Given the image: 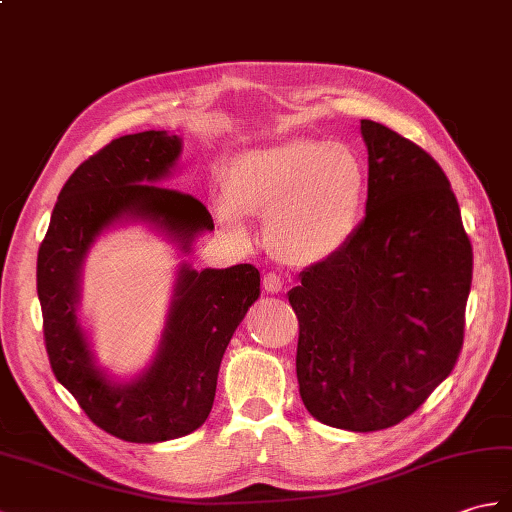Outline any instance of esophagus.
I'll list each match as a JSON object with an SVG mask.
<instances>
[{"mask_svg":"<svg viewBox=\"0 0 512 512\" xmlns=\"http://www.w3.org/2000/svg\"><path fill=\"white\" fill-rule=\"evenodd\" d=\"M264 290L270 294H277L283 290V279L277 275V272H266L264 275Z\"/></svg>","mask_w":512,"mask_h":512,"instance_id":"esophagus-1","label":"esophagus"}]
</instances>
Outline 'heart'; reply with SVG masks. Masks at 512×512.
<instances>
[{
  "mask_svg": "<svg viewBox=\"0 0 512 512\" xmlns=\"http://www.w3.org/2000/svg\"><path fill=\"white\" fill-rule=\"evenodd\" d=\"M366 172L358 154L323 139H290L231 161L222 227L246 237L244 211L266 216V242L279 259L312 266L334 257L358 227Z\"/></svg>",
  "mask_w": 512,
  "mask_h": 512,
  "instance_id": "1",
  "label": "heart"
}]
</instances>
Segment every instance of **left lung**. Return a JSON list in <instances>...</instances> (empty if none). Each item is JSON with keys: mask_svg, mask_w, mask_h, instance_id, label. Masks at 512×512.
Returning <instances> with one entry per match:
<instances>
[{"mask_svg": "<svg viewBox=\"0 0 512 512\" xmlns=\"http://www.w3.org/2000/svg\"><path fill=\"white\" fill-rule=\"evenodd\" d=\"M360 128L366 218L288 296L305 408L325 425L375 432L408 419L454 371L473 248L441 165L384 124Z\"/></svg>", "mask_w": 512, "mask_h": 512, "instance_id": "8db88e82", "label": "left lung"}]
</instances>
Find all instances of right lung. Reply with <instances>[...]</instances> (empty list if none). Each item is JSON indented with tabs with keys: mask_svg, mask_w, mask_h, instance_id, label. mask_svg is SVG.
I'll list each match as a JSON object with an SVG mask.
<instances>
[{
	"mask_svg": "<svg viewBox=\"0 0 512 512\" xmlns=\"http://www.w3.org/2000/svg\"><path fill=\"white\" fill-rule=\"evenodd\" d=\"M181 154L165 130L113 139L67 178L39 246L37 292L50 366L87 417L122 441L159 443L192 434L207 421L224 349L257 296L259 270L237 264L196 272L183 266L161 349L148 371L111 384L93 366L76 320L78 268L109 224L133 213L161 224L189 246L211 231L207 207L194 196L154 185Z\"/></svg>",
	"mask_w": 512,
	"mask_h": 512,
	"instance_id": "add662e5",
	"label": "right lung"
}]
</instances>
